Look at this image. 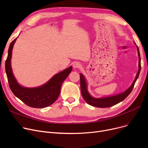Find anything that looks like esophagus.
Returning <instances> with one entry per match:
<instances>
[{"mask_svg": "<svg viewBox=\"0 0 148 148\" xmlns=\"http://www.w3.org/2000/svg\"><path fill=\"white\" fill-rule=\"evenodd\" d=\"M73 66L74 69L80 68V66H81V65L79 63H78V62H74V63L73 65Z\"/></svg>", "mask_w": 148, "mask_h": 148, "instance_id": "1", "label": "esophagus"}]
</instances>
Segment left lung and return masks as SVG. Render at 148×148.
Instances as JSON below:
<instances>
[{
  "mask_svg": "<svg viewBox=\"0 0 148 148\" xmlns=\"http://www.w3.org/2000/svg\"><path fill=\"white\" fill-rule=\"evenodd\" d=\"M137 53H138V71L137 73L135 80H134L133 84H131V86L128 89H127L125 92L121 93V94L110 96V97L100 98L92 97L89 94V93L88 91L87 83L86 80L84 79V77L82 74H80L81 93H82V97L85 100V101L90 106L99 107V108L110 107L122 101H123L130 95V94L132 90H133L134 88V84L137 79H138L140 72V69H141L140 55L139 49L137 45Z\"/></svg>",
  "mask_w": 148,
  "mask_h": 148,
  "instance_id": "obj_1",
  "label": "left lung"
}]
</instances>
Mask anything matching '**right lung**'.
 Masks as SVG:
<instances>
[{"mask_svg":"<svg viewBox=\"0 0 148 148\" xmlns=\"http://www.w3.org/2000/svg\"><path fill=\"white\" fill-rule=\"evenodd\" d=\"M17 38L10 45L5 62V71L10 88L15 97L29 107L44 108L49 106L55 102L59 96L61 85L71 72L72 66L55 74L49 81L40 87L28 88L20 86L12 73L11 65L12 51Z\"/></svg>","mask_w":148,"mask_h":148,"instance_id":"add662e5","label":"right lung"}]
</instances>
